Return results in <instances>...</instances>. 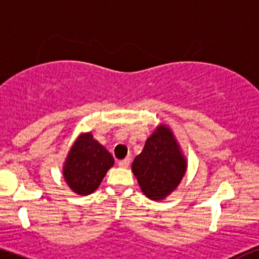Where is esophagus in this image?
<instances>
[{
  "mask_svg": "<svg viewBox=\"0 0 259 259\" xmlns=\"http://www.w3.org/2000/svg\"><path fill=\"white\" fill-rule=\"evenodd\" d=\"M130 161H132V160H130L129 157H125L124 160H120V161H119V166L123 167V168H126V167H129Z\"/></svg>",
  "mask_w": 259,
  "mask_h": 259,
  "instance_id": "obj_1",
  "label": "esophagus"
}]
</instances>
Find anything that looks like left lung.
<instances>
[{"label": "left lung", "instance_id": "obj_1", "mask_svg": "<svg viewBox=\"0 0 259 259\" xmlns=\"http://www.w3.org/2000/svg\"><path fill=\"white\" fill-rule=\"evenodd\" d=\"M186 167L171 130L164 125L147 139L143 152L133 162L141 190L152 200H161L177 188Z\"/></svg>", "mask_w": 259, "mask_h": 259}]
</instances>
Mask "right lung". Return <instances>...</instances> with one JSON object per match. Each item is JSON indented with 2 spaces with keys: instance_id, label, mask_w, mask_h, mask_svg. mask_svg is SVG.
I'll use <instances>...</instances> for the list:
<instances>
[{
  "instance_id": "right-lung-1",
  "label": "right lung",
  "mask_w": 259,
  "mask_h": 259,
  "mask_svg": "<svg viewBox=\"0 0 259 259\" xmlns=\"http://www.w3.org/2000/svg\"><path fill=\"white\" fill-rule=\"evenodd\" d=\"M114 158L93 139L91 134L81 135L67 156L64 177L70 188L81 195L95 192Z\"/></svg>"
}]
</instances>
